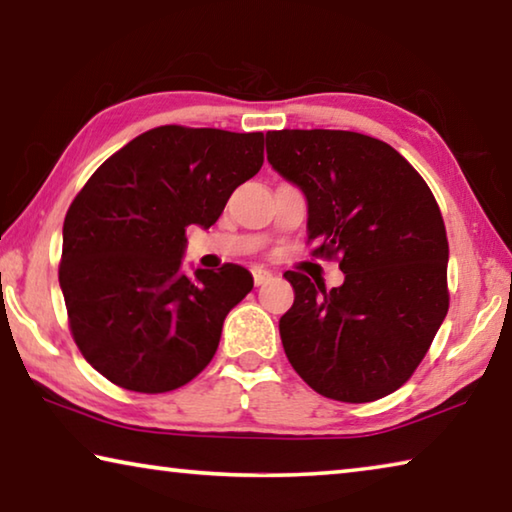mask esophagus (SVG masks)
<instances>
[{
  "label": "esophagus",
  "instance_id": "34e87169",
  "mask_svg": "<svg viewBox=\"0 0 512 512\" xmlns=\"http://www.w3.org/2000/svg\"><path fill=\"white\" fill-rule=\"evenodd\" d=\"M253 280H255V287H264L273 280V273L266 271V268H253Z\"/></svg>",
  "mask_w": 512,
  "mask_h": 512
}]
</instances>
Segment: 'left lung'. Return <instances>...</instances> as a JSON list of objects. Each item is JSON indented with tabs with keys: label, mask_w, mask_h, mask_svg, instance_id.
Here are the masks:
<instances>
[{
	"label": "left lung",
	"mask_w": 512,
	"mask_h": 512,
	"mask_svg": "<svg viewBox=\"0 0 512 512\" xmlns=\"http://www.w3.org/2000/svg\"><path fill=\"white\" fill-rule=\"evenodd\" d=\"M273 169L307 196L311 255L339 259L332 291L305 273L280 318L293 370L329 400L391 395L420 366L449 309L445 221L393 146L352 131L266 133Z\"/></svg>",
	"instance_id": "obj_1"
}]
</instances>
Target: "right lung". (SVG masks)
<instances>
[{
    "label": "right lung",
    "instance_id": "1",
    "mask_svg": "<svg viewBox=\"0 0 512 512\" xmlns=\"http://www.w3.org/2000/svg\"><path fill=\"white\" fill-rule=\"evenodd\" d=\"M264 133L158 126L112 153L69 205L58 282L90 366L126 391L169 393L212 361L244 266L180 271L189 225L210 228L262 169Z\"/></svg>",
    "mask_w": 512,
    "mask_h": 512
}]
</instances>
